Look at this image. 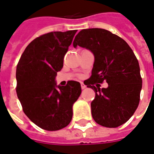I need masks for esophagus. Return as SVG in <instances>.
Segmentation results:
<instances>
[{
    "mask_svg": "<svg viewBox=\"0 0 154 154\" xmlns=\"http://www.w3.org/2000/svg\"><path fill=\"white\" fill-rule=\"evenodd\" d=\"M81 88L82 89H85V88H86V85H84L83 83H81Z\"/></svg>",
    "mask_w": 154,
    "mask_h": 154,
    "instance_id": "esophagus-1",
    "label": "esophagus"
}]
</instances>
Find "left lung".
<instances>
[{
    "instance_id": "left-lung-1",
    "label": "left lung",
    "mask_w": 154,
    "mask_h": 154,
    "mask_svg": "<svg viewBox=\"0 0 154 154\" xmlns=\"http://www.w3.org/2000/svg\"><path fill=\"white\" fill-rule=\"evenodd\" d=\"M73 45L88 49L95 56L91 76L85 83L95 93L91 103L93 119L106 128L127 122L139 106L143 83L139 62L130 46L121 37L99 28L81 30ZM103 81L108 84L106 89L94 86Z\"/></svg>"
}]
</instances>
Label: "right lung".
Wrapping results in <instances>:
<instances>
[{"label":"right lung","instance_id":"1","mask_svg":"<svg viewBox=\"0 0 154 154\" xmlns=\"http://www.w3.org/2000/svg\"><path fill=\"white\" fill-rule=\"evenodd\" d=\"M77 29L50 32L31 41L16 67V93L23 110L32 122L47 131L66 127L73 117V105L81 93V84L55 82L57 72Z\"/></svg>","mask_w":154,"mask_h":154}]
</instances>
